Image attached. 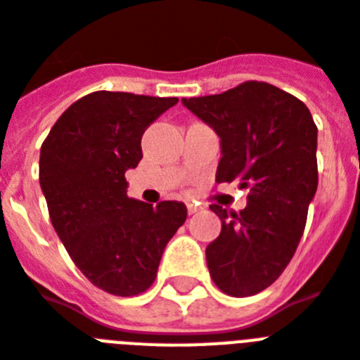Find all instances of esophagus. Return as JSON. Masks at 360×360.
Wrapping results in <instances>:
<instances>
[{
    "label": "esophagus",
    "mask_w": 360,
    "mask_h": 360,
    "mask_svg": "<svg viewBox=\"0 0 360 360\" xmlns=\"http://www.w3.org/2000/svg\"><path fill=\"white\" fill-rule=\"evenodd\" d=\"M186 210H188V214H195L201 210V207H198V205H194V203H188L186 205Z\"/></svg>",
    "instance_id": "1"
}]
</instances>
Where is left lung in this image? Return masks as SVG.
I'll use <instances>...</instances> for the list:
<instances>
[{"mask_svg":"<svg viewBox=\"0 0 360 360\" xmlns=\"http://www.w3.org/2000/svg\"><path fill=\"white\" fill-rule=\"evenodd\" d=\"M183 104L221 139L217 183L249 188L240 212L210 205L221 232L207 265L223 292L250 297L283 273L300 243L319 185L316 126L297 96L256 80Z\"/></svg>","mask_w":360,"mask_h":360,"instance_id":"8db88e82","label":"left lung"}]
</instances>
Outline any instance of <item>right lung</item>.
I'll return each mask as SVG.
<instances>
[{
    "instance_id": "1",
    "label": "right lung",
    "mask_w": 360,
    "mask_h": 360,
    "mask_svg": "<svg viewBox=\"0 0 360 360\" xmlns=\"http://www.w3.org/2000/svg\"><path fill=\"white\" fill-rule=\"evenodd\" d=\"M175 96L95 91L63 111L40 150V186L51 223L84 276L102 291L135 297L153 283L162 250L186 207L128 198L126 170L143 159L146 128Z\"/></svg>"
}]
</instances>
